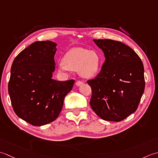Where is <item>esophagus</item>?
Segmentation results:
<instances>
[{"instance_id":"obj_1","label":"esophagus","mask_w":158,"mask_h":158,"mask_svg":"<svg viewBox=\"0 0 158 158\" xmlns=\"http://www.w3.org/2000/svg\"><path fill=\"white\" fill-rule=\"evenodd\" d=\"M82 81H77L76 82V86H80L81 85H82Z\"/></svg>"}]
</instances>
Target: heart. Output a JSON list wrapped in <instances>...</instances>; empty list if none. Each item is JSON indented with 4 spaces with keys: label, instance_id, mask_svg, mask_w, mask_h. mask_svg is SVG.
<instances>
[{
    "label": "heart",
    "instance_id": "1",
    "mask_svg": "<svg viewBox=\"0 0 158 158\" xmlns=\"http://www.w3.org/2000/svg\"><path fill=\"white\" fill-rule=\"evenodd\" d=\"M101 59L94 51L81 48H73L66 54L64 62L58 65L59 71L67 73L69 71H78L83 78H91L95 76L99 72Z\"/></svg>",
    "mask_w": 158,
    "mask_h": 158
}]
</instances>
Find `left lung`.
<instances>
[{
    "mask_svg": "<svg viewBox=\"0 0 158 158\" xmlns=\"http://www.w3.org/2000/svg\"><path fill=\"white\" fill-rule=\"evenodd\" d=\"M104 54L105 62L94 79L88 80L90 105L103 120L118 122L134 113L145 86L144 66L127 45L111 40H93Z\"/></svg>",
    "mask_w": 158,
    "mask_h": 158,
    "instance_id": "8db88e82",
    "label": "left lung"
}]
</instances>
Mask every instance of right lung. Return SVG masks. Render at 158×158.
Segmentation results:
<instances>
[{"mask_svg":"<svg viewBox=\"0 0 158 158\" xmlns=\"http://www.w3.org/2000/svg\"><path fill=\"white\" fill-rule=\"evenodd\" d=\"M57 44L35 41L15 58L8 91L15 113L35 126L54 121L62 110L65 97L74 80L52 79Z\"/></svg>","mask_w":158,"mask_h":158,"instance_id":"1","label":"right lung"}]
</instances>
